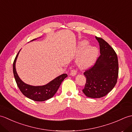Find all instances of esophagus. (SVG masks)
Instances as JSON below:
<instances>
[{
    "instance_id": "34e87169",
    "label": "esophagus",
    "mask_w": 132,
    "mask_h": 132,
    "mask_svg": "<svg viewBox=\"0 0 132 132\" xmlns=\"http://www.w3.org/2000/svg\"><path fill=\"white\" fill-rule=\"evenodd\" d=\"M77 74V71L76 70H71L70 72V75H72V76H74V75H75Z\"/></svg>"
}]
</instances>
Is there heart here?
<instances>
[{"instance_id":"obj_1","label":"heart","mask_w":132,"mask_h":132,"mask_svg":"<svg viewBox=\"0 0 132 132\" xmlns=\"http://www.w3.org/2000/svg\"><path fill=\"white\" fill-rule=\"evenodd\" d=\"M88 45V43L86 40L79 43V51L84 49L77 59V64L80 69H86L91 67L97 57L98 50L96 47L88 46L86 48Z\"/></svg>"}]
</instances>
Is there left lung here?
<instances>
[{
	"instance_id": "8db88e82",
	"label": "left lung",
	"mask_w": 132,
	"mask_h": 132,
	"mask_svg": "<svg viewBox=\"0 0 132 132\" xmlns=\"http://www.w3.org/2000/svg\"><path fill=\"white\" fill-rule=\"evenodd\" d=\"M100 46V55L84 75L86 83L83 89L86 96L100 98L107 95L117 83L119 74L118 58L113 49L100 37H95Z\"/></svg>"
}]
</instances>
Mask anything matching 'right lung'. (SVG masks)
Instances as JSON below:
<instances>
[{
    "instance_id": "obj_1",
    "label": "right lung",
    "mask_w": 132,
    "mask_h": 132,
    "mask_svg": "<svg viewBox=\"0 0 132 132\" xmlns=\"http://www.w3.org/2000/svg\"><path fill=\"white\" fill-rule=\"evenodd\" d=\"M35 40V39L31 41ZM19 52L13 62V72L17 85L22 94L29 99L36 102H43L52 98L57 92L62 82L68 77V75L66 74H62L44 86H33L27 85L20 79L16 70L15 64Z\"/></svg>"
}]
</instances>
